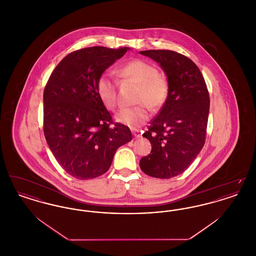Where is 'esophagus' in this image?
Returning a JSON list of instances; mask_svg holds the SVG:
<instances>
[{"label":"esophagus","instance_id":"34e87169","mask_svg":"<svg viewBox=\"0 0 256 256\" xmlns=\"http://www.w3.org/2000/svg\"><path fill=\"white\" fill-rule=\"evenodd\" d=\"M132 134H134V138H135V139H139V138L141 137V134H140V132H139L138 130H134V132H132Z\"/></svg>","mask_w":256,"mask_h":256}]
</instances>
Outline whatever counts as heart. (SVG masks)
I'll list each match as a JSON object with an SVG mask.
<instances>
[{
	"label": "heart",
	"mask_w": 256,
	"mask_h": 256,
	"mask_svg": "<svg viewBox=\"0 0 256 256\" xmlns=\"http://www.w3.org/2000/svg\"><path fill=\"white\" fill-rule=\"evenodd\" d=\"M118 74L124 80H134L139 84L136 102L140 104L134 108H122L116 115V121L130 128H137L146 122L148 110L146 104L156 110L163 106L169 93L167 80L158 74L150 63L142 60H134L124 64ZM97 93L102 104L113 110L117 104V84L110 72L102 74L97 80Z\"/></svg>",
	"instance_id": "b5f03b06"
}]
</instances>
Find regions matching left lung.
<instances>
[{
  "instance_id": "8db88e82",
  "label": "left lung",
  "mask_w": 256,
  "mask_h": 256,
  "mask_svg": "<svg viewBox=\"0 0 256 256\" xmlns=\"http://www.w3.org/2000/svg\"><path fill=\"white\" fill-rule=\"evenodd\" d=\"M139 52L159 63L169 84L164 106L143 134L152 152L139 164L148 176L170 178L182 174L204 145L209 93L198 67L187 56L169 50Z\"/></svg>"
}]
</instances>
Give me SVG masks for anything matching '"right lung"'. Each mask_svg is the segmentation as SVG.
<instances>
[{
  "mask_svg": "<svg viewBox=\"0 0 256 256\" xmlns=\"http://www.w3.org/2000/svg\"><path fill=\"white\" fill-rule=\"evenodd\" d=\"M128 47H90L66 56L44 89V135L61 167L78 180L106 172L119 146L132 139L98 96L97 80Z\"/></svg>",
  "mask_w": 256,
  "mask_h": 256,
  "instance_id": "obj_1",
  "label": "right lung"
}]
</instances>
